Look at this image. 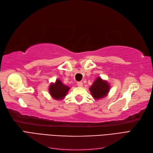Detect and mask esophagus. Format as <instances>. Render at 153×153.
I'll use <instances>...</instances> for the list:
<instances>
[{
    "instance_id": "esophagus-1",
    "label": "esophagus",
    "mask_w": 153,
    "mask_h": 153,
    "mask_svg": "<svg viewBox=\"0 0 153 153\" xmlns=\"http://www.w3.org/2000/svg\"><path fill=\"white\" fill-rule=\"evenodd\" d=\"M77 85H78V87H82V86H83V82H78L77 83Z\"/></svg>"
}]
</instances>
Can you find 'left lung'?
I'll list each match as a JSON object with an SVG mask.
<instances>
[{
    "instance_id": "left-lung-1",
    "label": "left lung",
    "mask_w": 153,
    "mask_h": 153,
    "mask_svg": "<svg viewBox=\"0 0 153 153\" xmlns=\"http://www.w3.org/2000/svg\"><path fill=\"white\" fill-rule=\"evenodd\" d=\"M110 89V87L107 81L98 77L89 88V91L92 97L98 100L107 96Z\"/></svg>"
}]
</instances>
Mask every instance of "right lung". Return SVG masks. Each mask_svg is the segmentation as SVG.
Returning a JSON list of instances; mask_svg holds the SVG:
<instances>
[{"instance_id":"1","label":"right lung","mask_w":153,"mask_h":153,"mask_svg":"<svg viewBox=\"0 0 153 153\" xmlns=\"http://www.w3.org/2000/svg\"><path fill=\"white\" fill-rule=\"evenodd\" d=\"M48 91L50 94L56 100H62L64 98L69 90V87L62 84L59 79L56 80L54 84H51L49 86Z\"/></svg>"}]
</instances>
